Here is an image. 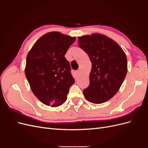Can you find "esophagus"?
<instances>
[{
  "mask_svg": "<svg viewBox=\"0 0 148 148\" xmlns=\"http://www.w3.org/2000/svg\"><path fill=\"white\" fill-rule=\"evenodd\" d=\"M79 73H80V70H78L77 71H76V75H77V76H79Z\"/></svg>",
  "mask_w": 148,
  "mask_h": 148,
  "instance_id": "esophagus-1",
  "label": "esophagus"
}]
</instances>
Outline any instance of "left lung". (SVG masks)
<instances>
[{
	"label": "left lung",
	"instance_id": "left-lung-1",
	"mask_svg": "<svg viewBox=\"0 0 148 148\" xmlns=\"http://www.w3.org/2000/svg\"><path fill=\"white\" fill-rule=\"evenodd\" d=\"M78 45L92 64L89 84L83 90L84 96L94 104L105 102L118 92L124 81L127 56L117 42L101 34L79 37Z\"/></svg>",
	"mask_w": 148,
	"mask_h": 148
}]
</instances>
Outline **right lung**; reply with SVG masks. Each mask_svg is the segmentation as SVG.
<instances>
[{"instance_id":"obj_1","label":"right lung","mask_w":148,"mask_h":148,"mask_svg":"<svg viewBox=\"0 0 148 148\" xmlns=\"http://www.w3.org/2000/svg\"><path fill=\"white\" fill-rule=\"evenodd\" d=\"M75 39L57 31L48 33L35 42L28 53L26 77L34 95L46 106L63 104L75 82L65 55Z\"/></svg>"}]
</instances>
